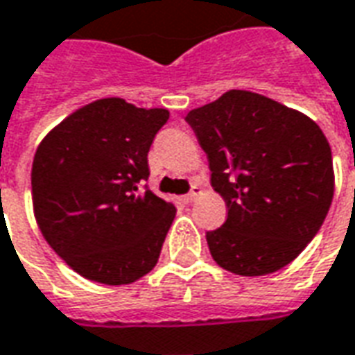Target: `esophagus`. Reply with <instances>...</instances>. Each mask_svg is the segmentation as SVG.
<instances>
[{
  "label": "esophagus",
  "instance_id": "1",
  "mask_svg": "<svg viewBox=\"0 0 355 355\" xmlns=\"http://www.w3.org/2000/svg\"><path fill=\"white\" fill-rule=\"evenodd\" d=\"M200 194H202V188H200V186H198V184H194V186H192V190H190L188 194L182 196V200H184L186 203H192Z\"/></svg>",
  "mask_w": 355,
  "mask_h": 355
}]
</instances>
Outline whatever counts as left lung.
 Returning a JSON list of instances; mask_svg holds the SVG:
<instances>
[{
    "instance_id": "1",
    "label": "left lung",
    "mask_w": 355,
    "mask_h": 355,
    "mask_svg": "<svg viewBox=\"0 0 355 355\" xmlns=\"http://www.w3.org/2000/svg\"><path fill=\"white\" fill-rule=\"evenodd\" d=\"M186 123L229 207L220 229L205 232L217 265L261 277L296 259L334 194L333 153L315 121L254 92L230 90L192 109Z\"/></svg>"
}]
</instances>
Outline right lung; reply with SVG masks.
I'll list each match as a JSON object with an SVG mask.
<instances>
[{
	"label": "right lung",
	"mask_w": 355,
	"mask_h": 355,
	"mask_svg": "<svg viewBox=\"0 0 355 355\" xmlns=\"http://www.w3.org/2000/svg\"><path fill=\"white\" fill-rule=\"evenodd\" d=\"M167 109L105 98L59 123L36 150L32 203L44 238L88 281L130 284L157 263L175 205L144 184Z\"/></svg>",
	"instance_id": "1"
}]
</instances>
